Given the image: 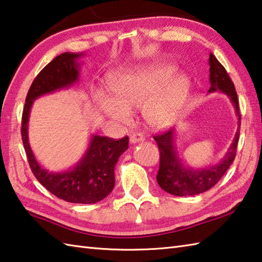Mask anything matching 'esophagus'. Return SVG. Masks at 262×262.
Segmentation results:
<instances>
[{
  "label": "esophagus",
  "instance_id": "34e87169",
  "mask_svg": "<svg viewBox=\"0 0 262 262\" xmlns=\"http://www.w3.org/2000/svg\"><path fill=\"white\" fill-rule=\"evenodd\" d=\"M143 140H145V138H143V136L140 135V133H133V135H131V137H130L131 143H137V142H140Z\"/></svg>",
  "mask_w": 262,
  "mask_h": 262
}]
</instances>
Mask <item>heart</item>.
<instances>
[{"mask_svg": "<svg viewBox=\"0 0 262 262\" xmlns=\"http://www.w3.org/2000/svg\"><path fill=\"white\" fill-rule=\"evenodd\" d=\"M176 67L157 63L112 74L110 88L114 98H103L100 108L110 119L126 123L131 110L142 108L149 126L172 125L182 112L190 92L188 77L175 76Z\"/></svg>", "mask_w": 262, "mask_h": 262, "instance_id": "heart-1", "label": "heart"}]
</instances>
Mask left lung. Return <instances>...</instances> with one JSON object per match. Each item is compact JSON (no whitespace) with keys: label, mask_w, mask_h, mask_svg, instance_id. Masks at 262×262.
Returning <instances> with one entry per match:
<instances>
[{"label":"left lung","mask_w":262,"mask_h":262,"mask_svg":"<svg viewBox=\"0 0 262 262\" xmlns=\"http://www.w3.org/2000/svg\"><path fill=\"white\" fill-rule=\"evenodd\" d=\"M209 93L220 92L225 94L231 100L237 116V130L229 146L225 156L222 161L205 168H192L186 166L182 158L179 156L175 146V130L170 129L162 135L155 136L159 152H161V163L157 173V182L159 186L167 193L178 196L195 195L211 189L222 176L226 173L228 167L235 159L236 147L239 137V126H241V113H239L237 94L234 83L229 78L225 68L218 62L213 54H209Z\"/></svg>","instance_id":"8db88e82"}]
</instances>
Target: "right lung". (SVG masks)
I'll list each match as a JSON object with an SVG mask.
<instances>
[{"mask_svg":"<svg viewBox=\"0 0 262 262\" xmlns=\"http://www.w3.org/2000/svg\"><path fill=\"white\" fill-rule=\"evenodd\" d=\"M82 53H63L47 64L31 83L23 112L21 137L35 178L57 198L73 204H96L107 196L115 185L114 168L119 157L129 148V138L114 140L93 135L82 158L63 172H49L37 162L28 139L31 106L40 96L70 88L79 80V58Z\"/></svg>","mask_w":262,"mask_h":262,"instance_id":"right-lung-1","label":"right lung"}]
</instances>
